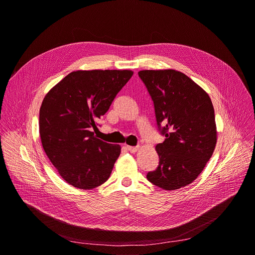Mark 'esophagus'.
<instances>
[{
    "label": "esophagus",
    "instance_id": "obj_1",
    "mask_svg": "<svg viewBox=\"0 0 255 255\" xmlns=\"http://www.w3.org/2000/svg\"><path fill=\"white\" fill-rule=\"evenodd\" d=\"M127 147V149L130 151V152H136L137 150H138V146H130V145H127L126 146Z\"/></svg>",
    "mask_w": 255,
    "mask_h": 255
}]
</instances>
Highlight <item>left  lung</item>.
<instances>
[{
    "label": "left lung",
    "mask_w": 255,
    "mask_h": 255,
    "mask_svg": "<svg viewBox=\"0 0 255 255\" xmlns=\"http://www.w3.org/2000/svg\"><path fill=\"white\" fill-rule=\"evenodd\" d=\"M138 76L154 101L157 125L166 137L156 145L159 165L146 178L163 190H178L199 176L214 151L217 132L212 101L181 72L145 70Z\"/></svg>",
    "instance_id": "8db88e82"
}]
</instances>
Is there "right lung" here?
I'll use <instances>...</instances> for the list:
<instances>
[{"instance_id": "add662e5", "label": "right lung", "mask_w": 255, "mask_h": 255, "mask_svg": "<svg viewBox=\"0 0 255 255\" xmlns=\"http://www.w3.org/2000/svg\"><path fill=\"white\" fill-rule=\"evenodd\" d=\"M132 75L129 70L72 72L43 99V148L59 175L75 188L92 190L109 179L121 146L98 139L92 129Z\"/></svg>"}]
</instances>
